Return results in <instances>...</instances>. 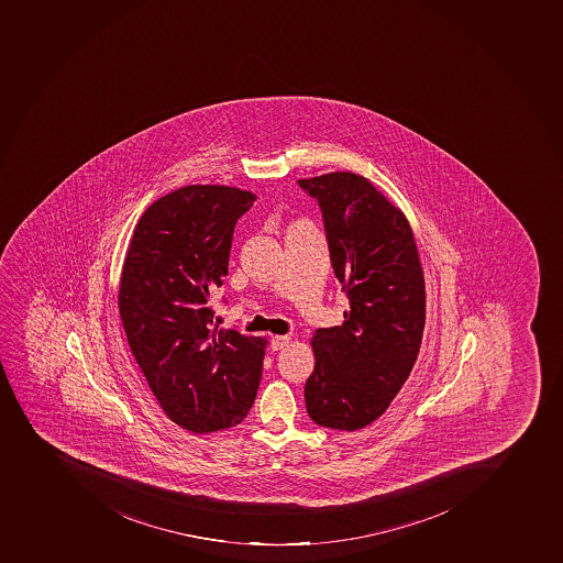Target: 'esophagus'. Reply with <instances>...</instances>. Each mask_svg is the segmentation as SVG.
<instances>
[{
	"mask_svg": "<svg viewBox=\"0 0 563 563\" xmlns=\"http://www.w3.org/2000/svg\"><path fill=\"white\" fill-rule=\"evenodd\" d=\"M290 341V336L287 335H276L271 339V350L278 351L284 350L285 345Z\"/></svg>",
	"mask_w": 563,
	"mask_h": 563,
	"instance_id": "34e87169",
	"label": "esophagus"
}]
</instances>
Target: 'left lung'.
<instances>
[{
  "label": "left lung",
  "instance_id": "left-lung-1",
  "mask_svg": "<svg viewBox=\"0 0 563 563\" xmlns=\"http://www.w3.org/2000/svg\"><path fill=\"white\" fill-rule=\"evenodd\" d=\"M298 185L321 208L331 267L350 301L342 327L313 333L305 402L316 424L355 431L387 410L416 364L426 321L421 262L407 218L364 176L331 173Z\"/></svg>",
  "mask_w": 563,
  "mask_h": 563
}]
</instances>
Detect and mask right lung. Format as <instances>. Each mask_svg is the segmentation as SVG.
Listing matches in <instances>:
<instances>
[{
	"instance_id": "1",
	"label": "right lung",
	"mask_w": 563,
	"mask_h": 563,
	"mask_svg": "<svg viewBox=\"0 0 563 563\" xmlns=\"http://www.w3.org/2000/svg\"><path fill=\"white\" fill-rule=\"evenodd\" d=\"M253 199L221 185L156 199L123 265L119 313L130 350L170 421L195 433L239 424L261 385L264 339L219 330L210 302Z\"/></svg>"
}]
</instances>
